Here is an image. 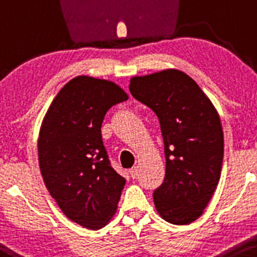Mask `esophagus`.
I'll use <instances>...</instances> for the list:
<instances>
[{
    "label": "esophagus",
    "mask_w": 257,
    "mask_h": 257,
    "mask_svg": "<svg viewBox=\"0 0 257 257\" xmlns=\"http://www.w3.org/2000/svg\"><path fill=\"white\" fill-rule=\"evenodd\" d=\"M129 173H131L132 178H137V177H138V167H133V168L129 171Z\"/></svg>",
    "instance_id": "1"
}]
</instances>
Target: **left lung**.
Returning <instances> with one entry per match:
<instances>
[{
  "label": "left lung",
  "instance_id": "8db88e82",
  "mask_svg": "<svg viewBox=\"0 0 257 257\" xmlns=\"http://www.w3.org/2000/svg\"><path fill=\"white\" fill-rule=\"evenodd\" d=\"M132 95L161 124L166 177L153 200L163 220L188 225L202 215L217 187L223 161L220 116L195 80L176 69L134 76Z\"/></svg>",
  "mask_w": 257,
  "mask_h": 257
}]
</instances>
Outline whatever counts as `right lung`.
Wrapping results in <instances>:
<instances>
[{
  "mask_svg": "<svg viewBox=\"0 0 257 257\" xmlns=\"http://www.w3.org/2000/svg\"><path fill=\"white\" fill-rule=\"evenodd\" d=\"M128 100L113 81L76 76L57 93L46 111L39 163L47 191L68 218L99 230L116 211L125 179L110 166L101 139L106 111Z\"/></svg>",
  "mask_w": 257,
  "mask_h": 257,
  "instance_id": "obj_1",
  "label": "right lung"
}]
</instances>
